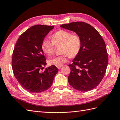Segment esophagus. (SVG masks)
I'll use <instances>...</instances> for the list:
<instances>
[{"instance_id": "obj_1", "label": "esophagus", "mask_w": 120, "mask_h": 120, "mask_svg": "<svg viewBox=\"0 0 120 120\" xmlns=\"http://www.w3.org/2000/svg\"><path fill=\"white\" fill-rule=\"evenodd\" d=\"M61 68V67H57V68L59 69V70H60V69Z\"/></svg>"}]
</instances>
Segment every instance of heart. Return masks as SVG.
<instances>
[{
  "instance_id": "obj_1",
  "label": "heart",
  "mask_w": 120,
  "mask_h": 120,
  "mask_svg": "<svg viewBox=\"0 0 120 120\" xmlns=\"http://www.w3.org/2000/svg\"><path fill=\"white\" fill-rule=\"evenodd\" d=\"M52 41L45 38L41 43L42 51L47 55L52 54L54 50L55 45L62 44V55L50 58L49 62L56 67H61L67 61L68 57H73L78 55L80 51L82 41L81 38L77 34H72L70 31L61 30L52 35Z\"/></svg>"
}]
</instances>
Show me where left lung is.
I'll return each mask as SVG.
<instances>
[{
  "mask_svg": "<svg viewBox=\"0 0 120 120\" xmlns=\"http://www.w3.org/2000/svg\"><path fill=\"white\" fill-rule=\"evenodd\" d=\"M81 38L80 51L69 64L71 72L68 82L75 89L88 92L95 89L102 80L108 63L105 42L95 28L84 22L61 25Z\"/></svg>",
  "mask_w": 120,
  "mask_h": 120,
  "instance_id": "obj_1",
  "label": "left lung"
}]
</instances>
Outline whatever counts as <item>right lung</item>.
Returning <instances> with one entry per match:
<instances>
[{
  "instance_id": "1",
  "label": "right lung",
  "mask_w": 120,
  "mask_h": 120,
  "mask_svg": "<svg viewBox=\"0 0 120 120\" xmlns=\"http://www.w3.org/2000/svg\"><path fill=\"white\" fill-rule=\"evenodd\" d=\"M53 28L34 25L20 36L14 47L12 59L14 76L22 87L30 93H39L49 89L58 72L54 66L41 71L46 64L42 41Z\"/></svg>"
}]
</instances>
